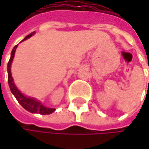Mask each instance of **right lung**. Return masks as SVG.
<instances>
[{
	"label": "right lung",
	"mask_w": 149,
	"mask_h": 149,
	"mask_svg": "<svg viewBox=\"0 0 149 149\" xmlns=\"http://www.w3.org/2000/svg\"><path fill=\"white\" fill-rule=\"evenodd\" d=\"M35 33V32L28 34L26 37H25V39L22 40H26L29 38H31L33 34ZM21 41V42H22ZM18 45H15L14 49L12 50L11 52V57L8 63V85L10 88V91L12 92V94L15 97V98L17 99V101L19 102V104H20L26 110L31 112V113H34V114H40V115H49L52 114V112H54L56 109L54 108H48L46 106H44L42 103L39 100H37L34 97H27L26 95H24L15 85L13 77L11 74V65L15 57V50L17 48Z\"/></svg>",
	"instance_id": "right-lung-1"
}]
</instances>
